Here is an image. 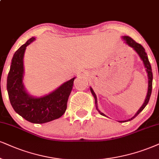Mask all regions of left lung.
<instances>
[{
    "instance_id": "1",
    "label": "left lung",
    "mask_w": 159,
    "mask_h": 159,
    "mask_svg": "<svg viewBox=\"0 0 159 159\" xmlns=\"http://www.w3.org/2000/svg\"><path fill=\"white\" fill-rule=\"evenodd\" d=\"M122 39L125 40V43H126L127 45H128L129 46L131 47V48H134V50L137 53V54H138V55L139 56V57L141 58V60H142L143 63H144V68H146L147 74H148V93H147V96H146V98H145V100H144V102L143 103V105H142V107H141L140 108H139V111H137V113H136V114H135L134 116L132 117V118L127 119V120H125V121H119V122H125V121H128L132 120V119H134L135 117L137 116H138L141 112H142L143 110H144V107H146V105H148L149 100H150V96H151L152 86V68H151V66H150V62H149L148 57V55H147V53L145 52V49H144V48H143V46H142V45L139 44V43H137L136 41L133 40V39L131 38H130V37H128V36H123L122 37ZM90 90H91V92L92 95H93V97H94L96 108H97V111L99 113H100L102 116H104L107 117L106 115H105L103 113H102L101 111H99V109L98 108L97 95H96V93H94V91H93V90L92 89L91 87H90Z\"/></svg>"
}]
</instances>
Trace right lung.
Returning a JSON list of instances; mask_svg holds the SVG:
<instances>
[{"mask_svg": "<svg viewBox=\"0 0 159 159\" xmlns=\"http://www.w3.org/2000/svg\"><path fill=\"white\" fill-rule=\"evenodd\" d=\"M35 40L32 38L16 51L7 76V91L13 109L25 120L43 124L61 117L67 108V102L74 85L72 78L51 93L42 97L30 95L23 84V57L26 47Z\"/></svg>", "mask_w": 159, "mask_h": 159, "instance_id": "obj_1", "label": "right lung"}]
</instances>
